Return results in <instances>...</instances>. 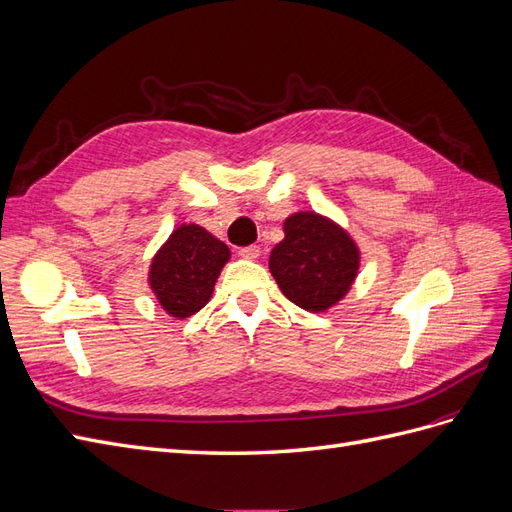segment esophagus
<instances>
[{"instance_id":"obj_1","label":"esophagus","mask_w":512,"mask_h":512,"mask_svg":"<svg viewBox=\"0 0 512 512\" xmlns=\"http://www.w3.org/2000/svg\"><path fill=\"white\" fill-rule=\"evenodd\" d=\"M239 256L245 258V260H256L260 256V247L258 245H247V247H241L239 250Z\"/></svg>"}]
</instances>
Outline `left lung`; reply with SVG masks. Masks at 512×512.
I'll list each match as a JSON object with an SVG mask.
<instances>
[{
  "instance_id": "8db88e82",
  "label": "left lung",
  "mask_w": 512,
  "mask_h": 512,
  "mask_svg": "<svg viewBox=\"0 0 512 512\" xmlns=\"http://www.w3.org/2000/svg\"><path fill=\"white\" fill-rule=\"evenodd\" d=\"M361 250L350 232L316 211L284 220V239L269 256V271L284 297L307 312H327L350 292Z\"/></svg>"
}]
</instances>
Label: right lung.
Returning a JSON list of instances; mask_svg holds the SVG:
<instances>
[{"mask_svg":"<svg viewBox=\"0 0 512 512\" xmlns=\"http://www.w3.org/2000/svg\"><path fill=\"white\" fill-rule=\"evenodd\" d=\"M228 260L224 241L200 224H181L153 254L147 284L168 316L190 318L209 303Z\"/></svg>","mask_w":512,"mask_h":512,"instance_id":"add662e5","label":"right lung"}]
</instances>
